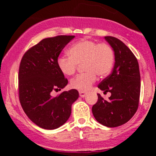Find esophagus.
<instances>
[{
	"label": "esophagus",
	"instance_id": "esophagus-1",
	"mask_svg": "<svg viewBox=\"0 0 156 156\" xmlns=\"http://www.w3.org/2000/svg\"><path fill=\"white\" fill-rule=\"evenodd\" d=\"M86 94H87V92H82V91H80L79 92V95L80 97H81V98H84V97L86 96Z\"/></svg>",
	"mask_w": 156,
	"mask_h": 156
}]
</instances>
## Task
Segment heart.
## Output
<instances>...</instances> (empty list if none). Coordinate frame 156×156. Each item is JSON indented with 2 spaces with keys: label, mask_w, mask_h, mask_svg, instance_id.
<instances>
[{
  "label": "heart",
  "mask_w": 156,
  "mask_h": 156,
  "mask_svg": "<svg viewBox=\"0 0 156 156\" xmlns=\"http://www.w3.org/2000/svg\"><path fill=\"white\" fill-rule=\"evenodd\" d=\"M68 56H59L57 66L64 76H72L77 66L82 64L86 73L73 78L70 81L73 89L87 91L95 82L97 75L107 76L112 71L114 63V52L108 44L101 43L89 39H81L70 46Z\"/></svg>",
  "instance_id": "1"
}]
</instances>
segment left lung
Returning a JSON list of instances; mask_svg holds the SVG:
<instances>
[{"label":"left lung","instance_id":"obj_1","mask_svg":"<svg viewBox=\"0 0 156 156\" xmlns=\"http://www.w3.org/2000/svg\"><path fill=\"white\" fill-rule=\"evenodd\" d=\"M114 52L112 73L101 81L98 88L112 95L105 101L98 94V102L92 106L97 121L109 128L120 126L136 112L140 96V73L138 61L132 51L119 39L105 37Z\"/></svg>","mask_w":156,"mask_h":156}]
</instances>
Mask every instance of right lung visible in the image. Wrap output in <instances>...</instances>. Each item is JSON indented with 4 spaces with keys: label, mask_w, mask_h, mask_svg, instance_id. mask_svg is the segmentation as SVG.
<instances>
[{
    "label": "right lung",
    "mask_w": 156,
    "mask_h": 156,
    "mask_svg": "<svg viewBox=\"0 0 156 156\" xmlns=\"http://www.w3.org/2000/svg\"><path fill=\"white\" fill-rule=\"evenodd\" d=\"M75 36H57L41 40L30 48L19 69V98L22 108L34 124L47 130L63 125L70 117L72 105L79 97L76 89L64 91L53 98L68 80L60 72L57 59Z\"/></svg>",
    "instance_id": "obj_1"
}]
</instances>
